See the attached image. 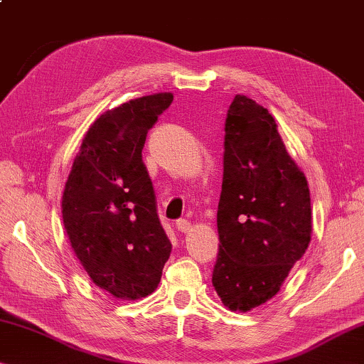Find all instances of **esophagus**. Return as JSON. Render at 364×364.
Listing matches in <instances>:
<instances>
[{
  "instance_id": "esophagus-1",
  "label": "esophagus",
  "mask_w": 364,
  "mask_h": 364,
  "mask_svg": "<svg viewBox=\"0 0 364 364\" xmlns=\"http://www.w3.org/2000/svg\"><path fill=\"white\" fill-rule=\"evenodd\" d=\"M176 228L181 232H187L190 229V223H188V220H186V218H181V220L176 221Z\"/></svg>"
}]
</instances>
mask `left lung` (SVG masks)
<instances>
[{
    "mask_svg": "<svg viewBox=\"0 0 364 364\" xmlns=\"http://www.w3.org/2000/svg\"><path fill=\"white\" fill-rule=\"evenodd\" d=\"M213 287L231 311L275 296L311 242V197L270 112L237 94L225 124Z\"/></svg>",
    "mask_w": 364,
    "mask_h": 364,
    "instance_id": "8db88e82",
    "label": "left lung"
}]
</instances>
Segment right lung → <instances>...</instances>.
Instances as JSON below:
<instances>
[{
  "label": "right lung",
  "mask_w": 364,
  "mask_h": 364,
  "mask_svg": "<svg viewBox=\"0 0 364 364\" xmlns=\"http://www.w3.org/2000/svg\"><path fill=\"white\" fill-rule=\"evenodd\" d=\"M172 99L153 94L100 115L65 183L61 213L71 247L92 283L120 299L153 293L172 250L141 156Z\"/></svg>",
  "instance_id": "1"
}]
</instances>
